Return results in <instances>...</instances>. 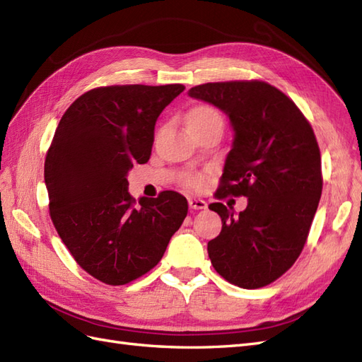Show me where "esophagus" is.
Masks as SVG:
<instances>
[{
    "label": "esophagus",
    "instance_id": "esophagus-1",
    "mask_svg": "<svg viewBox=\"0 0 362 362\" xmlns=\"http://www.w3.org/2000/svg\"><path fill=\"white\" fill-rule=\"evenodd\" d=\"M188 203H189L191 209H206L208 208V203L205 200H202V199L194 197V199H189Z\"/></svg>",
    "mask_w": 362,
    "mask_h": 362
}]
</instances>
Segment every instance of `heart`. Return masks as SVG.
<instances>
[{
    "mask_svg": "<svg viewBox=\"0 0 362 362\" xmlns=\"http://www.w3.org/2000/svg\"><path fill=\"white\" fill-rule=\"evenodd\" d=\"M209 122H220L221 124V117L218 115V111L214 110L209 105H197L189 110V113L187 115V127L189 125H202V124H209ZM194 187L199 185V179H192L189 182Z\"/></svg>",
    "mask_w": 362,
    "mask_h": 362,
    "instance_id": "obj_1",
    "label": "heart"
}]
</instances>
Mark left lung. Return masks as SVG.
Wrapping results in <instances>:
<instances>
[{"mask_svg": "<svg viewBox=\"0 0 362 362\" xmlns=\"http://www.w3.org/2000/svg\"><path fill=\"white\" fill-rule=\"evenodd\" d=\"M188 96L228 116L234 139L217 197L245 196L247 206L211 203L221 233L208 243L214 269L235 286L257 289L295 263L322 191L321 156L313 129L293 102L262 81L208 82Z\"/></svg>", "mask_w": 362, "mask_h": 362, "instance_id": "obj_1", "label": "left lung"}]
</instances>
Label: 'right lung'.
I'll list each match as a JSON object with an SVG mask.
<instances>
[{"mask_svg": "<svg viewBox=\"0 0 362 362\" xmlns=\"http://www.w3.org/2000/svg\"><path fill=\"white\" fill-rule=\"evenodd\" d=\"M185 90L111 86L79 96L59 120L44 163L50 217L82 269L120 286L160 262L188 212L175 191L128 192V171L151 156L156 120Z\"/></svg>", "mask_w": 362, "mask_h": 362, "instance_id": "obj_1", "label": "right lung"}]
</instances>
